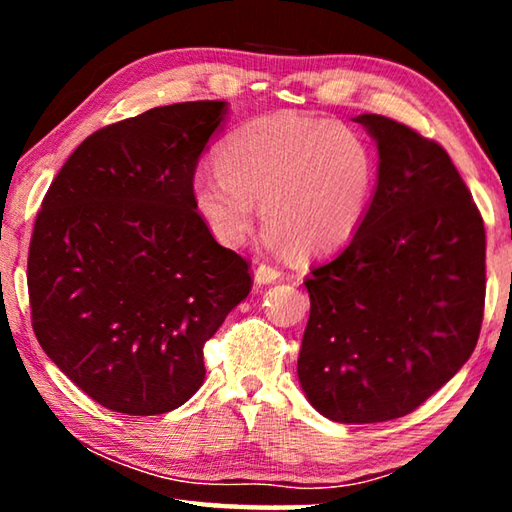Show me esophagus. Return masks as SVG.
<instances>
[{"mask_svg": "<svg viewBox=\"0 0 512 512\" xmlns=\"http://www.w3.org/2000/svg\"><path fill=\"white\" fill-rule=\"evenodd\" d=\"M282 271L277 266H268V264H259L255 268V282L257 284H271L275 280H280Z\"/></svg>", "mask_w": 512, "mask_h": 512, "instance_id": "34e87169", "label": "esophagus"}]
</instances>
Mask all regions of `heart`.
I'll use <instances>...</instances> for the list:
<instances>
[{
    "mask_svg": "<svg viewBox=\"0 0 512 512\" xmlns=\"http://www.w3.org/2000/svg\"><path fill=\"white\" fill-rule=\"evenodd\" d=\"M198 171L192 198L219 244L237 248L262 198L266 239L325 255L354 237L375 185V160L357 133L329 119L277 112L241 126Z\"/></svg>",
    "mask_w": 512,
    "mask_h": 512,
    "instance_id": "heart-1",
    "label": "heart"
}]
</instances>
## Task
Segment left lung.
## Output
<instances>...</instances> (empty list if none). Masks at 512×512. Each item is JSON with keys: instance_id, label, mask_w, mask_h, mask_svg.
Returning a JSON list of instances; mask_svg holds the SVG:
<instances>
[{"instance_id": "1", "label": "left lung", "mask_w": 512, "mask_h": 512, "mask_svg": "<svg viewBox=\"0 0 512 512\" xmlns=\"http://www.w3.org/2000/svg\"><path fill=\"white\" fill-rule=\"evenodd\" d=\"M379 169L359 230L311 268L298 379L325 418H402L476 348L485 302L483 219L438 142L381 115L354 117Z\"/></svg>"}]
</instances>
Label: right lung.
<instances>
[{
  "instance_id": "right-lung-1",
  "label": "right lung",
  "mask_w": 512,
  "mask_h": 512,
  "mask_svg": "<svg viewBox=\"0 0 512 512\" xmlns=\"http://www.w3.org/2000/svg\"><path fill=\"white\" fill-rule=\"evenodd\" d=\"M228 103L146 110L83 140L33 225L36 339L110 411L160 415L205 379L203 345L244 300L248 262L216 244L192 180Z\"/></svg>"
}]
</instances>
